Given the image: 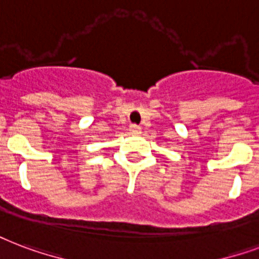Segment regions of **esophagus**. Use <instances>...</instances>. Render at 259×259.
Wrapping results in <instances>:
<instances>
[{
    "label": "esophagus",
    "instance_id": "34e87169",
    "mask_svg": "<svg viewBox=\"0 0 259 259\" xmlns=\"http://www.w3.org/2000/svg\"><path fill=\"white\" fill-rule=\"evenodd\" d=\"M130 132H132V133H134V134H137V133H140V130H141V127H140V126L138 125H136V123H133V125H130Z\"/></svg>",
    "mask_w": 259,
    "mask_h": 259
}]
</instances>
